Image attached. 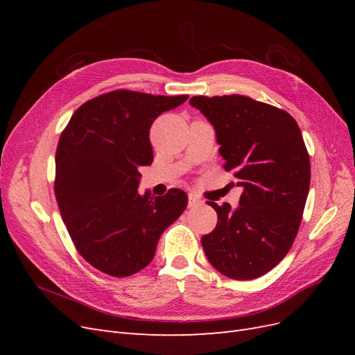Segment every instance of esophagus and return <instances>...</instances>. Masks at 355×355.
<instances>
[{
  "label": "esophagus",
  "instance_id": "obj_1",
  "mask_svg": "<svg viewBox=\"0 0 355 355\" xmlns=\"http://www.w3.org/2000/svg\"><path fill=\"white\" fill-rule=\"evenodd\" d=\"M200 204H201V200H198L194 194L188 196V206L189 207H197V206H200Z\"/></svg>",
  "mask_w": 355,
  "mask_h": 355
}]
</instances>
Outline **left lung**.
<instances>
[{"label":"left lung","mask_w":355,"mask_h":355,"mask_svg":"<svg viewBox=\"0 0 355 355\" xmlns=\"http://www.w3.org/2000/svg\"><path fill=\"white\" fill-rule=\"evenodd\" d=\"M189 103L216 132L223 168L243 187L240 206H218V225L201 237L209 262L225 277L253 280L292 247L309 191L311 166L295 118L240 94L194 96Z\"/></svg>","instance_id":"8db88e82"}]
</instances>
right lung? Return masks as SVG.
<instances>
[{
	"instance_id": "obj_1",
	"label": "right lung",
	"mask_w": 355,
	"mask_h": 355,
	"mask_svg": "<svg viewBox=\"0 0 355 355\" xmlns=\"http://www.w3.org/2000/svg\"><path fill=\"white\" fill-rule=\"evenodd\" d=\"M189 98L115 90L83 103L56 149L55 194L78 253L96 270L128 277L153 261L161 234L188 204L182 189L139 194V167L153 163L149 128Z\"/></svg>"
}]
</instances>
